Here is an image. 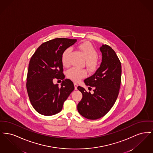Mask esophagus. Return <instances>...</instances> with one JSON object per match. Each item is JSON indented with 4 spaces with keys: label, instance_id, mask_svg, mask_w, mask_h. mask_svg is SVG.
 Returning a JSON list of instances; mask_svg holds the SVG:
<instances>
[{
    "label": "esophagus",
    "instance_id": "34e87169",
    "mask_svg": "<svg viewBox=\"0 0 153 153\" xmlns=\"http://www.w3.org/2000/svg\"><path fill=\"white\" fill-rule=\"evenodd\" d=\"M74 89L76 90L77 89V87H78V84H77V83H76V82H74Z\"/></svg>",
    "mask_w": 153,
    "mask_h": 153
}]
</instances>
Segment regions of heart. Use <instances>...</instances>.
Returning a JSON list of instances; mask_svg holds the SVG:
<instances>
[{
	"instance_id": "1",
	"label": "heart",
	"mask_w": 153,
	"mask_h": 153,
	"mask_svg": "<svg viewBox=\"0 0 153 153\" xmlns=\"http://www.w3.org/2000/svg\"><path fill=\"white\" fill-rule=\"evenodd\" d=\"M78 48L86 59V65L88 69L91 71H95L98 66V60L96 58L97 53L94 46L89 42H84L79 45ZM70 51L71 49L68 48L65 49L62 54V63L66 67L69 65L68 54ZM66 76L71 80L74 82H77L87 76V72L84 69H80L73 67L67 71Z\"/></svg>"
}]
</instances>
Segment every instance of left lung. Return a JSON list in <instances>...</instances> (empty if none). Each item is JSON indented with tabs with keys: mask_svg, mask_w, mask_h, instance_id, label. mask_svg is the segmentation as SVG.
I'll use <instances>...</instances> for the list:
<instances>
[{
	"mask_svg": "<svg viewBox=\"0 0 153 153\" xmlns=\"http://www.w3.org/2000/svg\"><path fill=\"white\" fill-rule=\"evenodd\" d=\"M102 61L100 67L92 76L84 80V83L93 88V93L88 92L82 87L77 89L82 98L77 105L81 115L96 120L107 114L117 100L121 82L122 66L116 53L108 45L100 48Z\"/></svg>",
	"mask_w": 153,
	"mask_h": 153,
	"instance_id": "8db88e82",
	"label": "left lung"
}]
</instances>
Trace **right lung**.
Segmentation results:
<instances>
[{
  "instance_id": "right-lung-1",
  "label": "right lung",
  "mask_w": 153,
  "mask_h": 153,
  "mask_svg": "<svg viewBox=\"0 0 153 153\" xmlns=\"http://www.w3.org/2000/svg\"><path fill=\"white\" fill-rule=\"evenodd\" d=\"M76 42L64 38L51 39L39 46L30 59L26 88L31 104L39 114H58L74 90L73 82L64 80L61 56L65 49ZM55 78L64 80L60 88L53 83Z\"/></svg>"
}]
</instances>
